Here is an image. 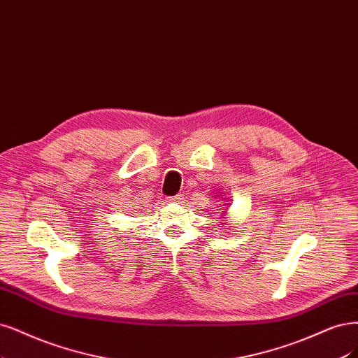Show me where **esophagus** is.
<instances>
[{
    "label": "esophagus",
    "mask_w": 358,
    "mask_h": 358,
    "mask_svg": "<svg viewBox=\"0 0 358 358\" xmlns=\"http://www.w3.org/2000/svg\"><path fill=\"white\" fill-rule=\"evenodd\" d=\"M182 200V195L178 194V195H173V196H167V201L169 203H176V201H180Z\"/></svg>",
    "instance_id": "esophagus-1"
}]
</instances>
